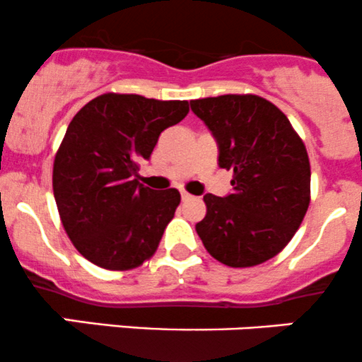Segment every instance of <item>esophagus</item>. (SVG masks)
I'll use <instances>...</instances> for the list:
<instances>
[{
	"instance_id": "esophagus-1",
	"label": "esophagus",
	"mask_w": 362,
	"mask_h": 362,
	"mask_svg": "<svg viewBox=\"0 0 362 362\" xmlns=\"http://www.w3.org/2000/svg\"><path fill=\"white\" fill-rule=\"evenodd\" d=\"M181 198H182V202H188V200H192V195H189V193H186V192H181Z\"/></svg>"
}]
</instances>
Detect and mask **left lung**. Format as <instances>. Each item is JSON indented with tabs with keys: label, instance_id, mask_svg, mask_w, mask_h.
Here are the masks:
<instances>
[{
	"label": "left lung",
	"instance_id": "1",
	"mask_svg": "<svg viewBox=\"0 0 362 362\" xmlns=\"http://www.w3.org/2000/svg\"><path fill=\"white\" fill-rule=\"evenodd\" d=\"M192 110L219 146V167L233 170V193L204 197L197 233L229 267L278 255L302 224L310 202V165L300 136L276 105L257 95L192 100Z\"/></svg>",
	"mask_w": 362,
	"mask_h": 362
}]
</instances>
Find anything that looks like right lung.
I'll return each mask as SVG.
<instances>
[{
  "label": "right lung",
  "instance_id": "add662e5",
  "mask_svg": "<svg viewBox=\"0 0 362 362\" xmlns=\"http://www.w3.org/2000/svg\"><path fill=\"white\" fill-rule=\"evenodd\" d=\"M188 110L185 100L105 93L74 115L55 155L53 193L69 238L89 262L127 271L155 254L181 195L139 185L138 160Z\"/></svg>",
  "mask_w": 362,
  "mask_h": 362
}]
</instances>
